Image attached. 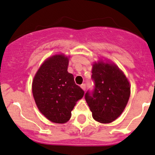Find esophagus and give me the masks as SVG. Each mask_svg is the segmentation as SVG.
<instances>
[{
  "instance_id": "1",
  "label": "esophagus",
  "mask_w": 155,
  "mask_h": 155,
  "mask_svg": "<svg viewBox=\"0 0 155 155\" xmlns=\"http://www.w3.org/2000/svg\"><path fill=\"white\" fill-rule=\"evenodd\" d=\"M81 88H82V89L83 90V91H86V84H82L81 86Z\"/></svg>"
}]
</instances>
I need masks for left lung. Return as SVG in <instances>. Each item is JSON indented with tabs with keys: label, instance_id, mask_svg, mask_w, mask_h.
<instances>
[{
	"label": "left lung",
	"instance_id": "8db88e82",
	"mask_svg": "<svg viewBox=\"0 0 155 155\" xmlns=\"http://www.w3.org/2000/svg\"><path fill=\"white\" fill-rule=\"evenodd\" d=\"M94 91L85 95L92 117L102 124H108L119 118L130 96V84L124 72L115 63L99 59L92 64Z\"/></svg>",
	"mask_w": 155,
	"mask_h": 155
}]
</instances>
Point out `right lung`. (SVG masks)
<instances>
[{"instance_id":"right-lung-1","label":"right lung","mask_w":155,"mask_h":155,"mask_svg":"<svg viewBox=\"0 0 155 155\" xmlns=\"http://www.w3.org/2000/svg\"><path fill=\"white\" fill-rule=\"evenodd\" d=\"M69 58L60 53L45 59L32 81L33 97L39 112L56 124L70 119L74 105L84 95L67 71Z\"/></svg>"}]
</instances>
